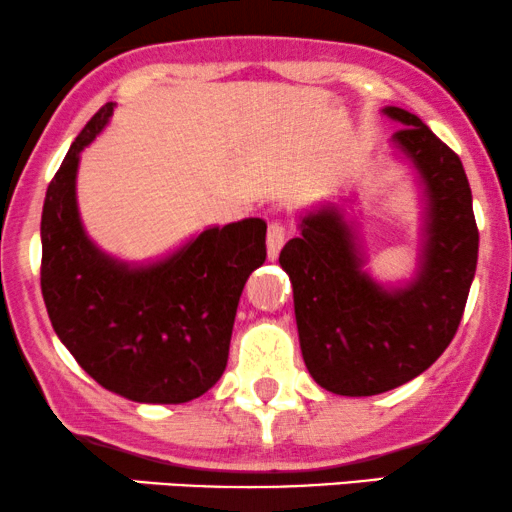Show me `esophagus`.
<instances>
[{
	"instance_id": "34e87169",
	"label": "esophagus",
	"mask_w": 512,
	"mask_h": 512,
	"mask_svg": "<svg viewBox=\"0 0 512 512\" xmlns=\"http://www.w3.org/2000/svg\"><path fill=\"white\" fill-rule=\"evenodd\" d=\"M286 240V221L284 219H275L268 223V254L277 256L279 249L284 247Z\"/></svg>"
}]
</instances>
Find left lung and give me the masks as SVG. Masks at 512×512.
Segmentation results:
<instances>
[{"instance_id":"obj_1","label":"left lung","mask_w":512,"mask_h":512,"mask_svg":"<svg viewBox=\"0 0 512 512\" xmlns=\"http://www.w3.org/2000/svg\"><path fill=\"white\" fill-rule=\"evenodd\" d=\"M396 144L415 160L429 191V242L408 289L387 293L361 272L352 233L338 209L303 219L279 263L293 284L300 349L314 382L340 396H375L424 373L450 345L478 263V226L464 165L410 111Z\"/></svg>"}]
</instances>
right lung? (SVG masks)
<instances>
[{
  "mask_svg": "<svg viewBox=\"0 0 512 512\" xmlns=\"http://www.w3.org/2000/svg\"><path fill=\"white\" fill-rule=\"evenodd\" d=\"M104 104L67 151L41 214V293L58 338L104 389L137 403H186L219 382L242 289L265 261V221L209 228L177 256L130 270L100 254L76 212L79 153L111 116Z\"/></svg>",
  "mask_w": 512,
  "mask_h": 512,
  "instance_id": "right-lung-1",
  "label": "right lung"
}]
</instances>
